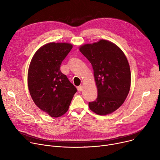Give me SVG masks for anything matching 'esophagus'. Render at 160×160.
Segmentation results:
<instances>
[{
	"label": "esophagus",
	"mask_w": 160,
	"mask_h": 160,
	"mask_svg": "<svg viewBox=\"0 0 160 160\" xmlns=\"http://www.w3.org/2000/svg\"><path fill=\"white\" fill-rule=\"evenodd\" d=\"M77 89H78V91H82L83 90V86H78L77 88Z\"/></svg>",
	"instance_id": "esophagus-1"
}]
</instances>
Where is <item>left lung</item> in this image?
Masks as SVG:
<instances>
[{
  "label": "left lung",
  "mask_w": 160,
  "mask_h": 160,
  "mask_svg": "<svg viewBox=\"0 0 160 160\" xmlns=\"http://www.w3.org/2000/svg\"><path fill=\"white\" fill-rule=\"evenodd\" d=\"M80 51L93 67L98 89L96 100L89 102L90 110L101 115L113 112L123 104L130 88L127 57L116 45L104 39L83 45Z\"/></svg>",
  "instance_id": "obj_1"
}]
</instances>
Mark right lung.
I'll use <instances>...</instances> for the list:
<instances>
[{
    "label": "right lung",
    "instance_id": "1",
    "mask_svg": "<svg viewBox=\"0 0 160 160\" xmlns=\"http://www.w3.org/2000/svg\"><path fill=\"white\" fill-rule=\"evenodd\" d=\"M72 46L50 43L41 47L33 56L28 72V85L36 105L50 117L63 115L77 91L60 71L63 60Z\"/></svg>",
    "mask_w": 160,
    "mask_h": 160
}]
</instances>
